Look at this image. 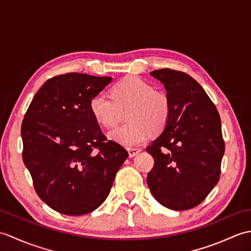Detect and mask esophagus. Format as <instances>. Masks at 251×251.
<instances>
[{
    "instance_id": "obj_1",
    "label": "esophagus",
    "mask_w": 251,
    "mask_h": 251,
    "mask_svg": "<svg viewBox=\"0 0 251 251\" xmlns=\"http://www.w3.org/2000/svg\"><path fill=\"white\" fill-rule=\"evenodd\" d=\"M140 151H141L140 149H128V155H129V157H134Z\"/></svg>"
}]
</instances>
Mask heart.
<instances>
[{"mask_svg":"<svg viewBox=\"0 0 251 251\" xmlns=\"http://www.w3.org/2000/svg\"><path fill=\"white\" fill-rule=\"evenodd\" d=\"M111 97L103 93L94 95L89 101L93 117L106 128L115 126L126 112V124L109 132V138L120 145L134 148L146 142L151 132L162 131L170 115L168 96L155 90L151 84L136 76L116 83Z\"/></svg>","mask_w":251,"mask_h":251,"instance_id":"1","label":"heart"}]
</instances>
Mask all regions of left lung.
Instances as JSON below:
<instances>
[{
  "instance_id": "left-lung-1",
  "label": "left lung",
  "mask_w": 251,
  "mask_h": 251,
  "mask_svg": "<svg viewBox=\"0 0 251 251\" xmlns=\"http://www.w3.org/2000/svg\"><path fill=\"white\" fill-rule=\"evenodd\" d=\"M150 74L164 84L170 115L162 134L147 148L154 158L147 182L161 205L177 211L191 209L206 199L220 178L225 154L220 115L189 74L170 69Z\"/></svg>"
}]
</instances>
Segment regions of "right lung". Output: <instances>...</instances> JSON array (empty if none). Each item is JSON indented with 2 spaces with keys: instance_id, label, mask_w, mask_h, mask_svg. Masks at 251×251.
I'll list each match as a JSON object with an SVG mask.
<instances>
[{
  "instance_id": "add662e5",
  "label": "right lung",
  "mask_w": 251,
  "mask_h": 251,
  "mask_svg": "<svg viewBox=\"0 0 251 251\" xmlns=\"http://www.w3.org/2000/svg\"><path fill=\"white\" fill-rule=\"evenodd\" d=\"M111 81L82 73L50 78L25 115L24 163L40 199L60 214L97 209L128 157L119 143L106 140L89 110L93 96Z\"/></svg>"
}]
</instances>
